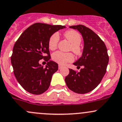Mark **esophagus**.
<instances>
[{
  "mask_svg": "<svg viewBox=\"0 0 122 122\" xmlns=\"http://www.w3.org/2000/svg\"><path fill=\"white\" fill-rule=\"evenodd\" d=\"M62 65H58V69H59V70H60V69L62 68Z\"/></svg>",
  "mask_w": 122,
  "mask_h": 122,
  "instance_id": "1",
  "label": "esophagus"
}]
</instances>
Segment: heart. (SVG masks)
<instances>
[{"label":"heart","instance_id":"heart-1","mask_svg":"<svg viewBox=\"0 0 122 122\" xmlns=\"http://www.w3.org/2000/svg\"><path fill=\"white\" fill-rule=\"evenodd\" d=\"M64 36L71 43V50L76 55L80 54L81 52L79 44L82 41L81 36L77 31L70 30L64 33ZM59 41V36L57 33H54L51 36L48 40V47L51 50L56 49ZM52 58L54 61L60 64L63 65L68 62H71L74 60V56L71 52H64L58 51L54 52L52 55Z\"/></svg>","mask_w":122,"mask_h":122}]
</instances>
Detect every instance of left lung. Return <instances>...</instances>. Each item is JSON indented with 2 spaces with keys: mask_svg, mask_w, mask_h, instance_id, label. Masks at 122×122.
Wrapping results in <instances>:
<instances>
[{
  "mask_svg": "<svg viewBox=\"0 0 122 122\" xmlns=\"http://www.w3.org/2000/svg\"><path fill=\"white\" fill-rule=\"evenodd\" d=\"M80 32L84 46L82 57L73 64L82 66L80 72L69 69L65 78L68 88L73 92L84 94L92 91L102 81L106 72L109 56L104 42L92 30L84 25L70 26ZM77 66V67H78Z\"/></svg>",
  "mask_w": 122,
  "mask_h": 122,
  "instance_id": "1",
  "label": "left lung"
}]
</instances>
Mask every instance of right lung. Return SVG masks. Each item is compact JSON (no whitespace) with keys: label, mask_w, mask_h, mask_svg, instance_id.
<instances>
[{"label":"right lung","mask_w":122,"mask_h":122,"mask_svg":"<svg viewBox=\"0 0 122 122\" xmlns=\"http://www.w3.org/2000/svg\"><path fill=\"white\" fill-rule=\"evenodd\" d=\"M64 28V25L34 23L24 31L14 45L11 57L14 74L29 93L41 94L49 88L58 65L50 60L48 40L52 34ZM42 59L48 61L46 67L39 64Z\"/></svg>","instance_id":"1"}]
</instances>
